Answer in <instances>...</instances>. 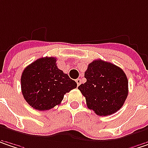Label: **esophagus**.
I'll list each match as a JSON object with an SVG mask.
<instances>
[{
  "label": "esophagus",
  "mask_w": 148,
  "mask_h": 148,
  "mask_svg": "<svg viewBox=\"0 0 148 148\" xmlns=\"http://www.w3.org/2000/svg\"><path fill=\"white\" fill-rule=\"evenodd\" d=\"M75 81H76V83H77V85H78V86L81 84V79H77Z\"/></svg>",
  "instance_id": "34e87169"
}]
</instances>
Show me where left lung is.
Returning <instances> with one entry per match:
<instances>
[{"instance_id": "left-lung-1", "label": "left lung", "mask_w": 148, "mask_h": 148, "mask_svg": "<svg viewBox=\"0 0 148 148\" xmlns=\"http://www.w3.org/2000/svg\"><path fill=\"white\" fill-rule=\"evenodd\" d=\"M86 82L78 89L85 97L88 108L106 116L122 107L128 95V80L124 71L111 63L94 60L84 73Z\"/></svg>"}]
</instances>
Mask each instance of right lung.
I'll list each match as a JSON object with an SVG mask.
<instances>
[{
	"label": "right lung",
	"mask_w": 148,
	"mask_h": 148,
	"mask_svg": "<svg viewBox=\"0 0 148 148\" xmlns=\"http://www.w3.org/2000/svg\"><path fill=\"white\" fill-rule=\"evenodd\" d=\"M53 57L41 58L22 72L21 88L24 99L35 110H48L61 103L76 82L60 70Z\"/></svg>",
	"instance_id": "add662e5"
}]
</instances>
